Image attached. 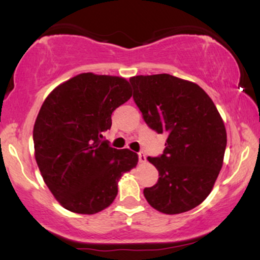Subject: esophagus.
I'll use <instances>...</instances> for the list:
<instances>
[{
  "label": "esophagus",
  "mask_w": 260,
  "mask_h": 260,
  "mask_svg": "<svg viewBox=\"0 0 260 260\" xmlns=\"http://www.w3.org/2000/svg\"><path fill=\"white\" fill-rule=\"evenodd\" d=\"M138 159L139 162H145L147 161V156H145V154L143 151H140V153H138Z\"/></svg>",
  "instance_id": "esophagus-1"
}]
</instances>
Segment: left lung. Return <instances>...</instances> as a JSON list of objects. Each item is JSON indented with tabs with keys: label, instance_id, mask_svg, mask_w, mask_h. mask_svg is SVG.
I'll return each mask as SVG.
<instances>
[{
	"label": "left lung",
	"instance_id": "obj_1",
	"mask_svg": "<svg viewBox=\"0 0 260 260\" xmlns=\"http://www.w3.org/2000/svg\"><path fill=\"white\" fill-rule=\"evenodd\" d=\"M129 82L145 123L168 136L164 153L148 157L159 180L144 188L145 199L170 215L198 207L213 189L228 142L216 106L199 85L166 73Z\"/></svg>",
	"mask_w": 260,
	"mask_h": 260
}]
</instances>
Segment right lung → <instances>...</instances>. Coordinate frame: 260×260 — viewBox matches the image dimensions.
I'll use <instances>...</instances> for the list:
<instances>
[{"label":"right lung","instance_id":"1","mask_svg":"<svg viewBox=\"0 0 260 260\" xmlns=\"http://www.w3.org/2000/svg\"><path fill=\"white\" fill-rule=\"evenodd\" d=\"M132 96L124 78L82 73L62 83L44 101L32 131L35 159L59 204L95 214L117 196V182L136 168L138 155L104 139L112 112Z\"/></svg>","mask_w":260,"mask_h":260}]
</instances>
